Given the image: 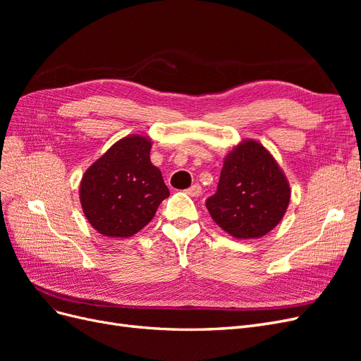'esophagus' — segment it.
Wrapping results in <instances>:
<instances>
[{
	"mask_svg": "<svg viewBox=\"0 0 361 361\" xmlns=\"http://www.w3.org/2000/svg\"><path fill=\"white\" fill-rule=\"evenodd\" d=\"M187 194L191 195V197H199V195L202 194V187L199 183H194L187 190Z\"/></svg>",
	"mask_w": 361,
	"mask_h": 361,
	"instance_id": "obj_1",
	"label": "esophagus"
}]
</instances>
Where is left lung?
<instances>
[{
	"instance_id": "obj_1",
	"label": "left lung",
	"mask_w": 361,
	"mask_h": 361,
	"mask_svg": "<svg viewBox=\"0 0 361 361\" xmlns=\"http://www.w3.org/2000/svg\"><path fill=\"white\" fill-rule=\"evenodd\" d=\"M290 187L277 161L256 140L224 158L216 192L206 200L212 220L236 239L265 236L285 216Z\"/></svg>"
}]
</instances>
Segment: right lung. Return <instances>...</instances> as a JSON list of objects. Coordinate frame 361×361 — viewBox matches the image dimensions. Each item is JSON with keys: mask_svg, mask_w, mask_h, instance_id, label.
<instances>
[{"mask_svg": "<svg viewBox=\"0 0 361 361\" xmlns=\"http://www.w3.org/2000/svg\"><path fill=\"white\" fill-rule=\"evenodd\" d=\"M150 149L149 137H123L82 174V212L101 235H135L170 195L159 169L150 162Z\"/></svg>", "mask_w": 361, "mask_h": 361, "instance_id": "1", "label": "right lung"}]
</instances>
